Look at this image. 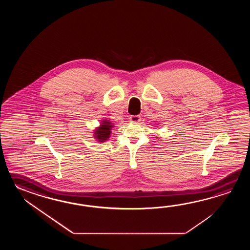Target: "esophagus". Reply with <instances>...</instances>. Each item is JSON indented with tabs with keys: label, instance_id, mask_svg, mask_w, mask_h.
Segmentation results:
<instances>
[{
	"label": "esophagus",
	"instance_id": "34e87169",
	"mask_svg": "<svg viewBox=\"0 0 250 250\" xmlns=\"http://www.w3.org/2000/svg\"><path fill=\"white\" fill-rule=\"evenodd\" d=\"M129 120H130V122H132V123H138V122L140 121V116H139V115H131V116L129 117Z\"/></svg>",
	"mask_w": 250,
	"mask_h": 250
}]
</instances>
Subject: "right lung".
Instances as JSON below:
<instances>
[{"label":"right lung","mask_w":250,"mask_h":250,"mask_svg":"<svg viewBox=\"0 0 250 250\" xmlns=\"http://www.w3.org/2000/svg\"><path fill=\"white\" fill-rule=\"evenodd\" d=\"M112 126L109 122H104L102 124L101 127L96 131V137L99 139V141L104 142L108 138L110 137V133H111V127Z\"/></svg>","instance_id":"right-lung-1"}]
</instances>
